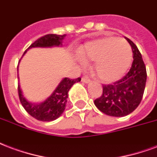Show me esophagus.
<instances>
[{
  "label": "esophagus",
  "mask_w": 157,
  "mask_h": 157,
  "mask_svg": "<svg viewBox=\"0 0 157 157\" xmlns=\"http://www.w3.org/2000/svg\"><path fill=\"white\" fill-rule=\"evenodd\" d=\"M82 81L84 82V83H90V82H91L90 79L88 78L87 76H84V77H82Z\"/></svg>",
  "instance_id": "obj_1"
}]
</instances>
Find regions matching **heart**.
<instances>
[{"label":"heart","mask_w":157,"mask_h":157,"mask_svg":"<svg viewBox=\"0 0 157 157\" xmlns=\"http://www.w3.org/2000/svg\"><path fill=\"white\" fill-rule=\"evenodd\" d=\"M79 56L83 61L95 62L94 72L105 83H112L122 78L133 60L130 44L124 39L113 36L88 41L81 47Z\"/></svg>","instance_id":"obj_1"}]
</instances>
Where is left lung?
<instances>
[{
  "label": "left lung",
  "instance_id": "obj_1",
  "mask_svg": "<svg viewBox=\"0 0 157 157\" xmlns=\"http://www.w3.org/2000/svg\"><path fill=\"white\" fill-rule=\"evenodd\" d=\"M125 38L132 46V67L122 79L113 85H103L101 96L94 101L100 111L111 117H126L134 111L141 101L147 82V69L141 54L132 40Z\"/></svg>",
  "mask_w": 157,
  "mask_h": 157
}]
</instances>
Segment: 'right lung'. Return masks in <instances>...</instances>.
<instances>
[{"instance_id":"obj_1","label":"right lung","mask_w":157,"mask_h":157,"mask_svg":"<svg viewBox=\"0 0 157 157\" xmlns=\"http://www.w3.org/2000/svg\"><path fill=\"white\" fill-rule=\"evenodd\" d=\"M65 37L66 35L63 36L56 34L46 35L39 38L34 43H32L25 50L23 56L25 55L29 49L34 47H52V46H62V41L65 39ZM79 82H81V78L73 80V79L65 77L58 84L52 95L49 97H47L44 101L40 103H34L25 99V96H23L22 91L21 90L20 85H18L20 101L25 111L31 117L41 121H52L57 119L63 113V111L66 109L67 98H68V91L72 87L73 85Z\"/></svg>"}]
</instances>
